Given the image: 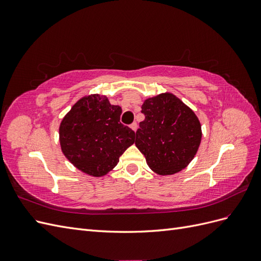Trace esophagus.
I'll return each mask as SVG.
<instances>
[{"label":"esophagus","instance_id":"obj_1","mask_svg":"<svg viewBox=\"0 0 261 261\" xmlns=\"http://www.w3.org/2000/svg\"><path fill=\"white\" fill-rule=\"evenodd\" d=\"M137 127H138V126H137V123H133V124L130 125V128H132L134 132H136V130H137Z\"/></svg>","mask_w":261,"mask_h":261}]
</instances>
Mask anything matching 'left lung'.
<instances>
[{
  "label": "left lung",
  "instance_id": "left-lung-1",
  "mask_svg": "<svg viewBox=\"0 0 261 261\" xmlns=\"http://www.w3.org/2000/svg\"><path fill=\"white\" fill-rule=\"evenodd\" d=\"M135 145L148 167L159 175H171L192 162L201 143V125L193 110L171 92L148 98L141 106Z\"/></svg>",
  "mask_w": 261,
  "mask_h": 261
}]
</instances>
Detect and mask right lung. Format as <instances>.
Returning <instances> with one entry per match:
<instances>
[{
    "label": "right lung",
    "mask_w": 261,
    "mask_h": 261,
    "mask_svg": "<svg viewBox=\"0 0 261 261\" xmlns=\"http://www.w3.org/2000/svg\"><path fill=\"white\" fill-rule=\"evenodd\" d=\"M122 109L106 96L78 100L60 124L62 152L74 167L100 177L112 171L120 156L135 143V132L120 122Z\"/></svg>",
    "instance_id": "right-lung-1"
}]
</instances>
